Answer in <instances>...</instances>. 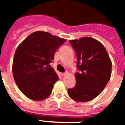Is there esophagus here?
Masks as SVG:
<instances>
[{"label": "esophagus", "instance_id": "1", "mask_svg": "<svg viewBox=\"0 0 125 125\" xmlns=\"http://www.w3.org/2000/svg\"><path fill=\"white\" fill-rule=\"evenodd\" d=\"M68 74V73H67V72H66V73H62L61 74V76H65L66 74Z\"/></svg>", "mask_w": 125, "mask_h": 125}]
</instances>
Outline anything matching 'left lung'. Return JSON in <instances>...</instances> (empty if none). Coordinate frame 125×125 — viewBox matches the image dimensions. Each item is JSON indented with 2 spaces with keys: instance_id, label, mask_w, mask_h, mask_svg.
I'll list each match as a JSON object with an SVG mask.
<instances>
[{
  "instance_id": "8db88e82",
  "label": "left lung",
  "mask_w": 125,
  "mask_h": 125,
  "mask_svg": "<svg viewBox=\"0 0 125 125\" xmlns=\"http://www.w3.org/2000/svg\"><path fill=\"white\" fill-rule=\"evenodd\" d=\"M76 52L79 72L76 85L68 89L69 96L79 102H87L98 96L105 88L111 74V64L103 45L92 37L69 41Z\"/></svg>"
}]
</instances>
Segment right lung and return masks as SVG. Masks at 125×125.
I'll return each instance as SVG.
<instances>
[{
  "label": "right lung",
  "instance_id": "add662e5",
  "mask_svg": "<svg viewBox=\"0 0 125 125\" xmlns=\"http://www.w3.org/2000/svg\"><path fill=\"white\" fill-rule=\"evenodd\" d=\"M66 41L49 32L36 31L17 47L12 73L17 87L25 96L41 101L50 96L59 78L54 69L48 67L54 60L55 52Z\"/></svg>",
  "mask_w": 125,
  "mask_h": 125
}]
</instances>
